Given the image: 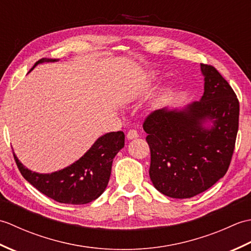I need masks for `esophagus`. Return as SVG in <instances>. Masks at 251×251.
Returning <instances> with one entry per match:
<instances>
[{"label":"esophagus","mask_w":251,"mask_h":251,"mask_svg":"<svg viewBox=\"0 0 251 251\" xmlns=\"http://www.w3.org/2000/svg\"><path fill=\"white\" fill-rule=\"evenodd\" d=\"M126 137L128 140H131V139H135V138L139 137V135H138V131L136 129H129L128 131H127Z\"/></svg>","instance_id":"34e87169"}]
</instances>
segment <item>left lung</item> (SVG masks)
<instances>
[{
	"mask_svg": "<svg viewBox=\"0 0 251 251\" xmlns=\"http://www.w3.org/2000/svg\"><path fill=\"white\" fill-rule=\"evenodd\" d=\"M205 92L182 111L155 110L143 122L150 147L149 175L157 191L190 199L208 190L230 166L238 130L239 102L215 67L201 63ZM206 119L211 130L202 128Z\"/></svg>",
	"mask_w": 251,
	"mask_h": 251,
	"instance_id": "1",
	"label": "left lung"
}]
</instances>
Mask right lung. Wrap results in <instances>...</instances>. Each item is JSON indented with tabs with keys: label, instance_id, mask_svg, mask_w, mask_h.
Wrapping results in <instances>:
<instances>
[{
	"label": "right lung",
	"instance_id": "obj_1",
	"mask_svg": "<svg viewBox=\"0 0 251 251\" xmlns=\"http://www.w3.org/2000/svg\"><path fill=\"white\" fill-rule=\"evenodd\" d=\"M44 61L56 59H41L34 67ZM124 145V132H109L100 137L78 161L49 175L31 172L15 154L14 158L23 177L41 193L63 204L82 205L95 201L103 193L110 179L112 162Z\"/></svg>",
	"mask_w": 251,
	"mask_h": 251
}]
</instances>
